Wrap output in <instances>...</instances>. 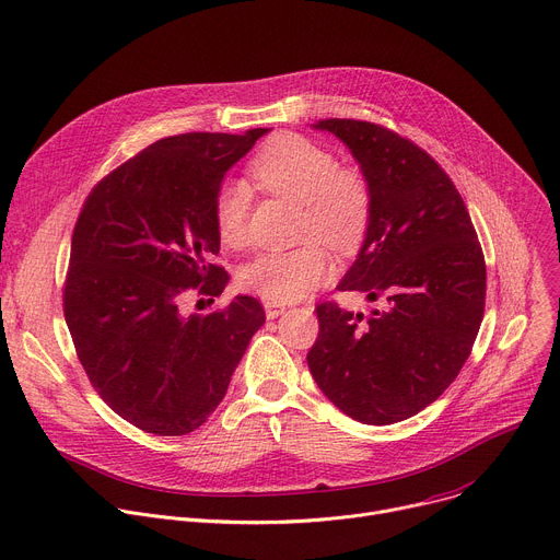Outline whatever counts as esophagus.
<instances>
[{
    "instance_id": "esophagus-1",
    "label": "esophagus",
    "mask_w": 560,
    "mask_h": 560,
    "mask_svg": "<svg viewBox=\"0 0 560 560\" xmlns=\"http://www.w3.org/2000/svg\"><path fill=\"white\" fill-rule=\"evenodd\" d=\"M264 308H266V317H268V319H277L279 315H283V313H285V306H283V303H275V301H266V303H264Z\"/></svg>"
}]
</instances>
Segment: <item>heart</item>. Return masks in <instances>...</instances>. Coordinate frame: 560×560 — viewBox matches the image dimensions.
Instances as JSON below:
<instances>
[{
    "instance_id": "1",
    "label": "heart",
    "mask_w": 560,
    "mask_h": 560,
    "mask_svg": "<svg viewBox=\"0 0 560 560\" xmlns=\"http://www.w3.org/2000/svg\"><path fill=\"white\" fill-rule=\"evenodd\" d=\"M249 178L268 194L303 206L301 238H317L337 254H352L364 243L373 217L369 180L360 172L341 170L326 147L299 133H279L252 159ZM247 212L249 187L245 183L219 187L212 219L225 247L247 243ZM317 241L257 254L241 268V285L275 303L306 296L326 281L330 270L328 254Z\"/></svg>"
}]
</instances>
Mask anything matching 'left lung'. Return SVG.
<instances>
[{"label":"left lung","instance_id":"1","mask_svg":"<svg viewBox=\"0 0 560 560\" xmlns=\"http://www.w3.org/2000/svg\"><path fill=\"white\" fill-rule=\"evenodd\" d=\"M360 163L373 217L341 292L384 303L369 317L315 308L308 366L339 411L364 424L420 413L457 377L485 315L487 268L460 191L409 138L366 120H319Z\"/></svg>","mask_w":560,"mask_h":560}]
</instances>
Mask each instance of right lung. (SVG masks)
Instances as JSON below:
<instances>
[{
  "label": "right lung",
  "instance_id": "right-lung-1",
  "mask_svg": "<svg viewBox=\"0 0 560 560\" xmlns=\"http://www.w3.org/2000/svg\"><path fill=\"white\" fill-rule=\"evenodd\" d=\"M268 131L163 138L100 180L80 210L65 319L91 386L147 433L185 435L206 422L266 322L254 296L208 315H183L180 301L223 292L212 202Z\"/></svg>",
  "mask_w": 560,
  "mask_h": 560
}]
</instances>
